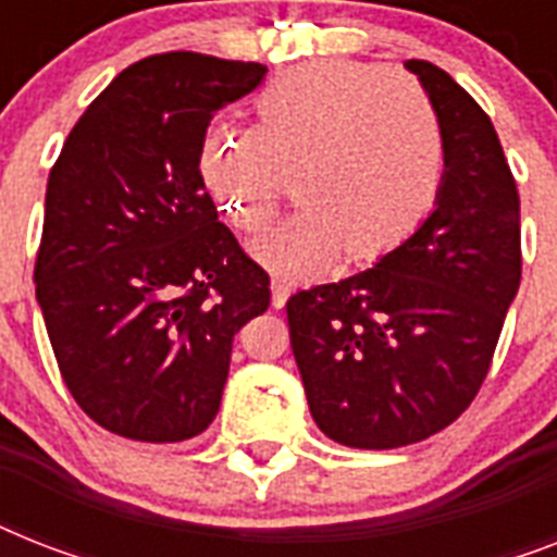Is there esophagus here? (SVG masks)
<instances>
[{"label": "esophagus", "mask_w": 557, "mask_h": 557, "mask_svg": "<svg viewBox=\"0 0 557 557\" xmlns=\"http://www.w3.org/2000/svg\"><path fill=\"white\" fill-rule=\"evenodd\" d=\"M271 292H274V295H271V306H274V309H283L288 300V292H292V286H288L283 277H274V283H271Z\"/></svg>", "instance_id": "34e87169"}]
</instances>
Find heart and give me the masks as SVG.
<instances>
[{
	"label": "heart",
	"instance_id": "1",
	"mask_svg": "<svg viewBox=\"0 0 557 557\" xmlns=\"http://www.w3.org/2000/svg\"><path fill=\"white\" fill-rule=\"evenodd\" d=\"M257 115V126H213L199 170L243 234L271 225L295 176L304 208L257 245L286 277L323 269L341 251L352 262L379 260L440 205L445 126L431 98L387 65H297L262 91Z\"/></svg>",
	"mask_w": 557,
	"mask_h": 557
}]
</instances>
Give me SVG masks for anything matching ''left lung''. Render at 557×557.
Masks as SVG:
<instances>
[{"mask_svg":"<svg viewBox=\"0 0 557 557\" xmlns=\"http://www.w3.org/2000/svg\"><path fill=\"white\" fill-rule=\"evenodd\" d=\"M407 69L445 126L440 205L372 269L286 304L312 419L349 448L413 445L466 413L523 269L518 185L492 117L440 65Z\"/></svg>","mask_w":557,"mask_h":557,"instance_id":"8db88e82","label":"left lung"}]
</instances>
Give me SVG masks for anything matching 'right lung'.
<instances>
[{"mask_svg": "<svg viewBox=\"0 0 557 557\" xmlns=\"http://www.w3.org/2000/svg\"><path fill=\"white\" fill-rule=\"evenodd\" d=\"M265 65L144 57L72 126L48 173L34 280L65 387L100 428L182 442L213 422L234 335L269 271L219 222L199 152L210 117Z\"/></svg>", "mask_w": 557, "mask_h": 557, "instance_id": "right-lung-1", "label": "right lung"}]
</instances>
